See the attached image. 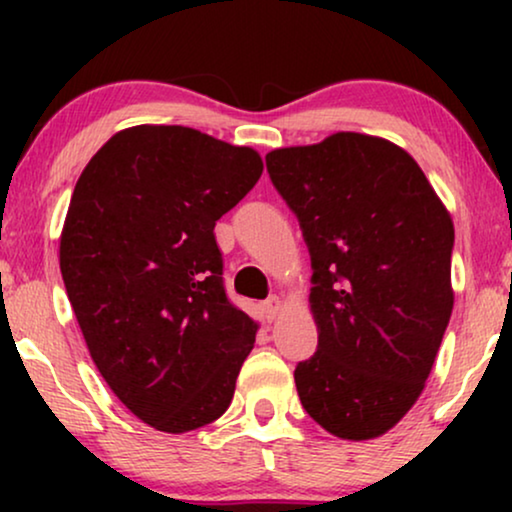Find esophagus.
I'll return each instance as SVG.
<instances>
[{
    "label": "esophagus",
    "instance_id": "obj_1",
    "mask_svg": "<svg viewBox=\"0 0 512 512\" xmlns=\"http://www.w3.org/2000/svg\"><path fill=\"white\" fill-rule=\"evenodd\" d=\"M282 307H284V300H282V298H279V296H270V298L263 303L265 319L275 321V319L279 317V312H282Z\"/></svg>",
    "mask_w": 512,
    "mask_h": 512
}]
</instances>
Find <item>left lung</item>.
<instances>
[{
  "instance_id": "left-lung-1",
  "label": "left lung",
  "mask_w": 512,
  "mask_h": 512,
  "mask_svg": "<svg viewBox=\"0 0 512 512\" xmlns=\"http://www.w3.org/2000/svg\"><path fill=\"white\" fill-rule=\"evenodd\" d=\"M310 249L319 347L296 389L342 440L382 436L424 391L452 291V216L422 167L394 142L335 132L265 156Z\"/></svg>"
}]
</instances>
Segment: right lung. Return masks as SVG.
<instances>
[{"label": "right lung", "instance_id": "1", "mask_svg": "<svg viewBox=\"0 0 512 512\" xmlns=\"http://www.w3.org/2000/svg\"><path fill=\"white\" fill-rule=\"evenodd\" d=\"M263 174L251 146L184 125L116 132L76 181L60 272L90 359L165 433L228 410L258 324L230 303L214 226Z\"/></svg>", "mask_w": 512, "mask_h": 512}]
</instances>
